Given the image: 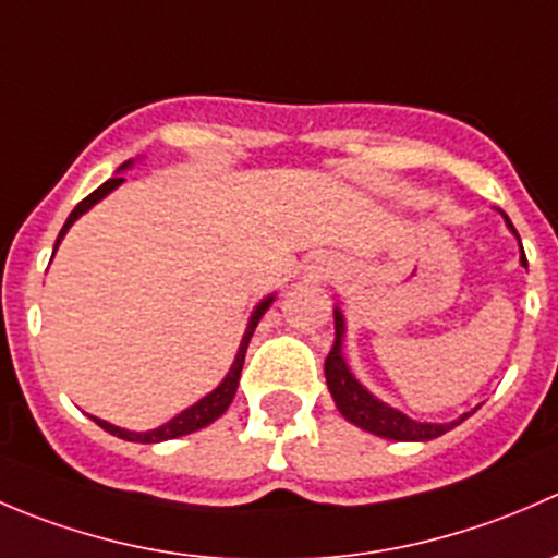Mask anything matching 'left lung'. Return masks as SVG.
Segmentation results:
<instances>
[{"instance_id":"1","label":"left lung","mask_w":558,"mask_h":558,"mask_svg":"<svg viewBox=\"0 0 558 558\" xmlns=\"http://www.w3.org/2000/svg\"><path fill=\"white\" fill-rule=\"evenodd\" d=\"M508 227L513 229L510 218L505 216ZM515 232V229H513ZM519 238V232H515ZM521 264L526 267V256H523L521 247ZM342 335H345V324H342V313L335 311V345H331L329 356H326L324 373H326V386H329L331 397H335V404L340 408V413L345 415L351 424L362 426V429L373 432V435L386 437V440H435V437L446 435L448 429H453L456 424L466 418L461 415L459 421H451V424H418V421L408 418L399 410L388 408V404L375 399L373 393L367 391L348 369L345 359H342Z\"/></svg>"}]
</instances>
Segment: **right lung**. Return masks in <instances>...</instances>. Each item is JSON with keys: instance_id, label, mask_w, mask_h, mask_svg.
<instances>
[{"instance_id": "right-lung-1", "label": "right lung", "mask_w": 558, "mask_h": 558, "mask_svg": "<svg viewBox=\"0 0 558 558\" xmlns=\"http://www.w3.org/2000/svg\"><path fill=\"white\" fill-rule=\"evenodd\" d=\"M121 183H123V178H110V180H105V183L99 185L97 191H92V194H88L86 199L77 202V207L70 213V218H66V223H64V227H61L59 238H56V247H59L61 238H64V234H66V229H70L72 223H75L77 218H81L83 213L88 210V207L97 205V202L102 199V196L110 194V191L116 189V185H121ZM56 247H53V251H56ZM269 302H272V296H267V300H264L262 305H258L256 311H253L251 324H247V331H245L243 342H240L238 359H234L232 369H229V375H227V378H223V384L218 386L213 393H207L205 399H199V402H196V404H191L189 410H183V413H180V415H174L170 424L159 426V429H154V432H143V435H137V432H126V429H121V426L107 424V421H102V418H94V421H97V424L102 426L105 432H110V435L121 437V440H129V442H165V440H172V437L191 435V432L202 429V426H207V424H213V421H216V418H221V415L227 413L229 404H232L234 393H238V384H240V373H243V362H245L247 342H251L253 329H256L258 318H262L264 311H267Z\"/></svg>"}]
</instances>
